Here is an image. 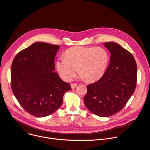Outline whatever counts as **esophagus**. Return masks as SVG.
<instances>
[{"mask_svg":"<svg viewBox=\"0 0 150 150\" xmlns=\"http://www.w3.org/2000/svg\"><path fill=\"white\" fill-rule=\"evenodd\" d=\"M76 85H77V83H72V84L71 85V88H72V89L75 88L76 87Z\"/></svg>","mask_w":150,"mask_h":150,"instance_id":"obj_1","label":"esophagus"}]
</instances>
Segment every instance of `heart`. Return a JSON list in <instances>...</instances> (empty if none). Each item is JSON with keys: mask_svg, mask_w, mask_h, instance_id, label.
I'll return each mask as SVG.
<instances>
[{"mask_svg": "<svg viewBox=\"0 0 150 150\" xmlns=\"http://www.w3.org/2000/svg\"><path fill=\"white\" fill-rule=\"evenodd\" d=\"M109 62V54L103 48L76 46L68 49L64 57L57 59L55 66L65 81H71L78 68L81 78L94 82L103 76Z\"/></svg>", "mask_w": 150, "mask_h": 150, "instance_id": "1", "label": "heart"}]
</instances>
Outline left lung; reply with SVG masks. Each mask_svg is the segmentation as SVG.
Here are the masks:
<instances>
[{
  "mask_svg": "<svg viewBox=\"0 0 150 150\" xmlns=\"http://www.w3.org/2000/svg\"><path fill=\"white\" fill-rule=\"evenodd\" d=\"M103 45L111 54L109 65L98 81L87 85L83 101L94 115L108 117L120 111L134 93L137 67L132 54L119 44Z\"/></svg>",
  "mask_w": 150,
  "mask_h": 150,
  "instance_id": "1",
  "label": "left lung"
}]
</instances>
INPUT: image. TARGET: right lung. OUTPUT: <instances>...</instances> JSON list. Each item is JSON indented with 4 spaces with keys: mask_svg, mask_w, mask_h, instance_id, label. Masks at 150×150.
Listing matches in <instances>:
<instances>
[{
    "mask_svg": "<svg viewBox=\"0 0 150 150\" xmlns=\"http://www.w3.org/2000/svg\"><path fill=\"white\" fill-rule=\"evenodd\" d=\"M57 45L34 42L18 53L11 67L12 92L23 109L38 117L47 116L61 106L63 96L71 90L54 72Z\"/></svg>",
    "mask_w": 150,
    "mask_h": 150,
    "instance_id": "obj_1",
    "label": "right lung"
}]
</instances>
